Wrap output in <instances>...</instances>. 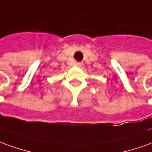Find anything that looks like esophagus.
I'll return each instance as SVG.
<instances>
[{
    "label": "esophagus",
    "instance_id": "1",
    "mask_svg": "<svg viewBox=\"0 0 152 152\" xmlns=\"http://www.w3.org/2000/svg\"><path fill=\"white\" fill-rule=\"evenodd\" d=\"M76 65L77 66H81L83 65V63H80V62H77V63H76Z\"/></svg>",
    "mask_w": 152,
    "mask_h": 152
}]
</instances>
